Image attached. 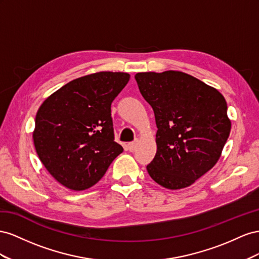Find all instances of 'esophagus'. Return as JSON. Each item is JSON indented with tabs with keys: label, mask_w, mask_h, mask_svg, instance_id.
<instances>
[{
	"label": "esophagus",
	"mask_w": 259,
	"mask_h": 259,
	"mask_svg": "<svg viewBox=\"0 0 259 259\" xmlns=\"http://www.w3.org/2000/svg\"><path fill=\"white\" fill-rule=\"evenodd\" d=\"M137 149V143L136 142H131V143H128V150L130 152H135Z\"/></svg>",
	"instance_id": "esophagus-1"
}]
</instances>
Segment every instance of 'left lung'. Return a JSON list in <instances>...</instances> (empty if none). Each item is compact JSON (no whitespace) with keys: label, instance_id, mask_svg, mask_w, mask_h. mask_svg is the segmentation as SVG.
<instances>
[{"label":"left lung","instance_id":"1","mask_svg":"<svg viewBox=\"0 0 259 259\" xmlns=\"http://www.w3.org/2000/svg\"><path fill=\"white\" fill-rule=\"evenodd\" d=\"M135 78L157 125V151L147 172L166 189L190 187L216 165L230 135L225 98L181 71L139 72Z\"/></svg>","mask_w":259,"mask_h":259}]
</instances>
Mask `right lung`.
<instances>
[{"label": "right lung", "mask_w": 259, "mask_h": 259, "mask_svg": "<svg viewBox=\"0 0 259 259\" xmlns=\"http://www.w3.org/2000/svg\"><path fill=\"white\" fill-rule=\"evenodd\" d=\"M127 72L101 71L70 81L42 103L33 143L47 170L73 191L91 188L122 153L114 141L110 105L128 83Z\"/></svg>", "instance_id": "right-lung-1"}]
</instances>
